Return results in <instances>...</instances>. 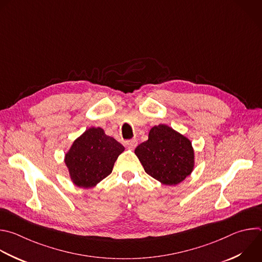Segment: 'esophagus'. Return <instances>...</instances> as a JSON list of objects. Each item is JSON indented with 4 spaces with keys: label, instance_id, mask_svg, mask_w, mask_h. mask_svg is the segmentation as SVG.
<instances>
[{
    "label": "esophagus",
    "instance_id": "obj_1",
    "mask_svg": "<svg viewBox=\"0 0 262 262\" xmlns=\"http://www.w3.org/2000/svg\"><path fill=\"white\" fill-rule=\"evenodd\" d=\"M138 145V141L136 139H133V140H128V141H125L124 142V146L127 147L128 149H135Z\"/></svg>",
    "mask_w": 262,
    "mask_h": 262
}]
</instances>
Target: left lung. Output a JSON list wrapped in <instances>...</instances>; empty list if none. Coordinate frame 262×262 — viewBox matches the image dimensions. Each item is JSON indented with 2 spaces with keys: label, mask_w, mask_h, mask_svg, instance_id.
Returning <instances> with one entry per match:
<instances>
[{
  "label": "left lung",
  "mask_w": 262,
  "mask_h": 262,
  "mask_svg": "<svg viewBox=\"0 0 262 262\" xmlns=\"http://www.w3.org/2000/svg\"><path fill=\"white\" fill-rule=\"evenodd\" d=\"M135 153L148 175L166 186L181 183L194 168L191 141L166 124L153 126Z\"/></svg>",
  "instance_id": "left-lung-1"
}]
</instances>
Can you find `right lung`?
<instances>
[{
  "instance_id": "right-lung-1",
  "label": "right lung",
  "mask_w": 262,
  "mask_h": 262,
  "mask_svg": "<svg viewBox=\"0 0 262 262\" xmlns=\"http://www.w3.org/2000/svg\"><path fill=\"white\" fill-rule=\"evenodd\" d=\"M124 147L101 127H90L78 137L64 155L70 179L78 187L97 186L112 172Z\"/></svg>"
}]
</instances>
